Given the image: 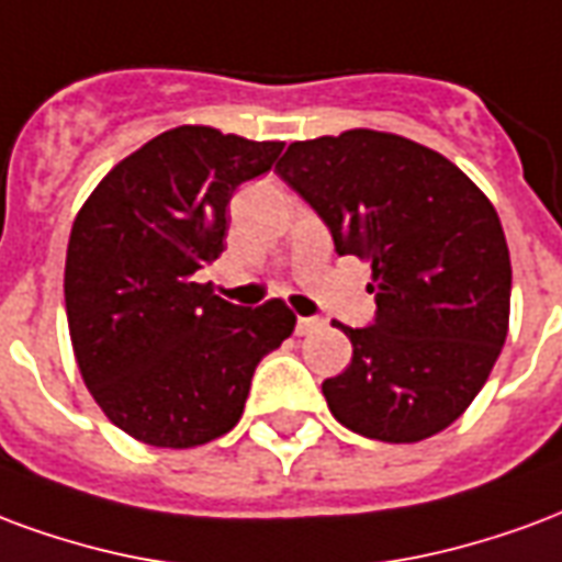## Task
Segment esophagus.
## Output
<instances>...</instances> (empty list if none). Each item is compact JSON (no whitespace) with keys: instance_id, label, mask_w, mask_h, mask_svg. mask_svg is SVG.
Here are the masks:
<instances>
[{"instance_id":"esophagus-1","label":"esophagus","mask_w":562,"mask_h":562,"mask_svg":"<svg viewBox=\"0 0 562 562\" xmlns=\"http://www.w3.org/2000/svg\"><path fill=\"white\" fill-rule=\"evenodd\" d=\"M323 329L321 317H299L296 321V335H311V331Z\"/></svg>"}]
</instances>
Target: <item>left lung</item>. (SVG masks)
<instances>
[{
  "mask_svg": "<svg viewBox=\"0 0 562 562\" xmlns=\"http://www.w3.org/2000/svg\"><path fill=\"white\" fill-rule=\"evenodd\" d=\"M276 173L374 272V323L338 329L353 359L323 380L344 428L416 443L476 398L509 329L512 263L488 196L449 158L383 131L290 143Z\"/></svg>",
  "mask_w": 562,
  "mask_h": 562,
  "instance_id": "obj_1",
  "label": "left lung"
}]
</instances>
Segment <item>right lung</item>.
<instances>
[{"mask_svg": "<svg viewBox=\"0 0 562 562\" xmlns=\"http://www.w3.org/2000/svg\"><path fill=\"white\" fill-rule=\"evenodd\" d=\"M284 149L203 125L164 131L110 170L74 221L65 311L86 386L108 419L149 446L227 434L254 368L296 326L281 299L241 308L196 284L224 251L241 182Z\"/></svg>", "mask_w": 562, "mask_h": 562, "instance_id": "right-lung-1", "label": "right lung"}]
</instances>
